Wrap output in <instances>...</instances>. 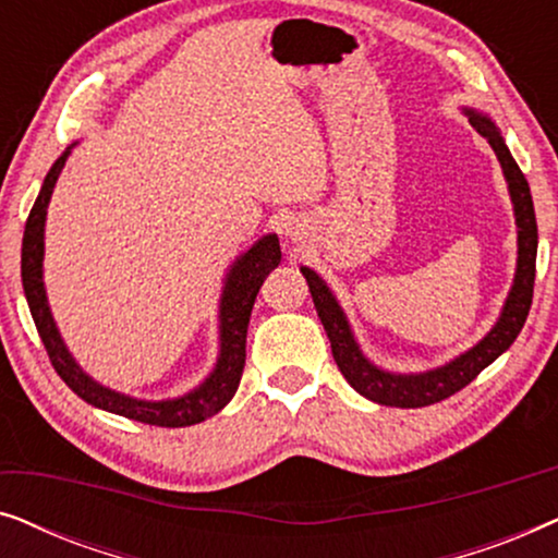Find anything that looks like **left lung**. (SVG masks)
I'll return each mask as SVG.
<instances>
[{"label": "left lung", "instance_id": "1", "mask_svg": "<svg viewBox=\"0 0 558 558\" xmlns=\"http://www.w3.org/2000/svg\"><path fill=\"white\" fill-rule=\"evenodd\" d=\"M470 117V124L485 136L490 144L498 162L506 174L510 201H513L515 210V226H518V264H515V279L510 287L508 300L502 304V312L498 323L493 325V330L485 335L477 345H472L468 353L457 355L454 361H449L439 368L426 371V373H388L378 365H373L368 357L363 355L361 345H357L353 330L345 312L335 300L330 287L317 277L315 271L302 266L304 279H307L312 302L323 327L330 338L332 357L338 363V368L350 386L365 399L384 403V407H399V409H418L429 407V403L445 401L449 396L462 391L464 386L472 384L480 376V371H485L495 357L506 353L513 345L518 332L523 330L525 317H529L531 300H533V281H536V248H538V228H536V213H533L531 201V187L525 182L521 167L515 165L513 155H510L506 142L498 132V126L493 124L485 113L464 109Z\"/></svg>", "mask_w": 558, "mask_h": 558}]
</instances>
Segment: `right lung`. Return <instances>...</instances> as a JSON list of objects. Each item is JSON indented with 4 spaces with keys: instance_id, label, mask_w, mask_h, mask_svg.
<instances>
[{
    "instance_id": "1",
    "label": "right lung",
    "mask_w": 558,
    "mask_h": 558,
    "mask_svg": "<svg viewBox=\"0 0 558 558\" xmlns=\"http://www.w3.org/2000/svg\"><path fill=\"white\" fill-rule=\"evenodd\" d=\"M68 155H71V147L56 159V165H52L50 172L45 174L40 195H37L33 210H29L25 235H22V287H25L29 312H33L35 327L37 332H40L45 350H48L52 368L58 371V376L65 380V386L71 388L73 393H78L83 401L90 403V407L111 411V414L134 418V422L151 426H172V429L174 426L205 422V418L218 414V411L233 399L235 388L241 384L243 365H246V332L251 310H254L256 294L258 289H262L264 279L269 277V271L281 262L277 233L258 239L246 254L235 258L231 271L226 274L218 310L220 353L210 376L190 393L178 396V399L142 401L132 399V396L117 393L86 376L81 365L75 363V357L68 353L65 342L60 338L56 327V319L50 315L48 294H45V216H48L52 187H56L58 174L63 172Z\"/></svg>"
}]
</instances>
